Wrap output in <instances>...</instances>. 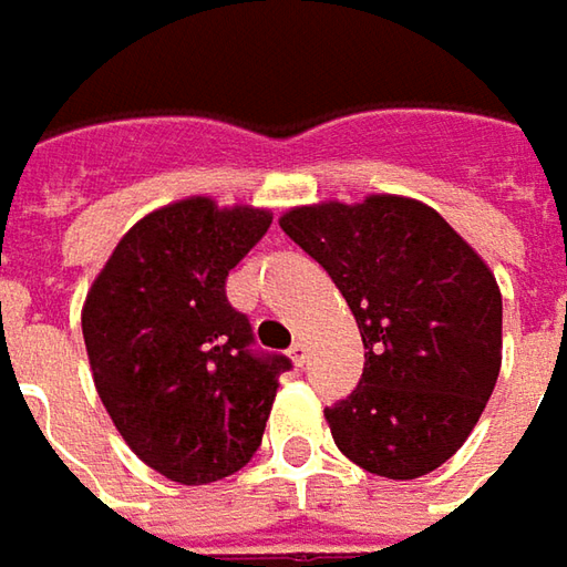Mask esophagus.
I'll return each mask as SVG.
<instances>
[{
    "instance_id": "1",
    "label": "esophagus",
    "mask_w": 567,
    "mask_h": 567,
    "mask_svg": "<svg viewBox=\"0 0 567 567\" xmlns=\"http://www.w3.org/2000/svg\"><path fill=\"white\" fill-rule=\"evenodd\" d=\"M288 358H291L295 367H303V363H307V342L291 344V348H288Z\"/></svg>"
}]
</instances>
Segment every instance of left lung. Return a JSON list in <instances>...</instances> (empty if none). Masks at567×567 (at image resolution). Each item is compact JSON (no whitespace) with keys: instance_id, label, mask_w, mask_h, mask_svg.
I'll use <instances>...</instances> for the list:
<instances>
[{"instance_id":"1","label":"left lung","mask_w":567,"mask_h":567,"mask_svg":"<svg viewBox=\"0 0 567 567\" xmlns=\"http://www.w3.org/2000/svg\"><path fill=\"white\" fill-rule=\"evenodd\" d=\"M279 225L329 272L361 329V382L326 408L339 452L377 477L436 471L496 389L493 269L433 206L401 194L291 206Z\"/></svg>"}]
</instances>
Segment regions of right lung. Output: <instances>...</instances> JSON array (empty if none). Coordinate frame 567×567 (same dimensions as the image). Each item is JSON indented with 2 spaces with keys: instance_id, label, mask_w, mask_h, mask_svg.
Listing matches in <instances>:
<instances>
[{
  "instance_id": "add662e5",
  "label": "right lung",
  "mask_w": 567,
  "mask_h": 567,
  "mask_svg": "<svg viewBox=\"0 0 567 567\" xmlns=\"http://www.w3.org/2000/svg\"><path fill=\"white\" fill-rule=\"evenodd\" d=\"M264 206L185 197L127 228L81 310L90 373L131 452L204 486L241 471L264 440L282 354L250 351L225 279L266 235Z\"/></svg>"
}]
</instances>
